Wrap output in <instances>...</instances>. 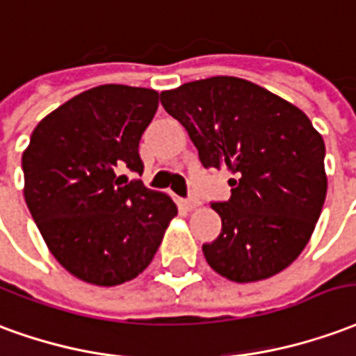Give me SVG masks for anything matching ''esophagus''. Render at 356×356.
I'll return each instance as SVG.
<instances>
[{
	"instance_id": "esophagus-1",
	"label": "esophagus",
	"mask_w": 356,
	"mask_h": 356,
	"mask_svg": "<svg viewBox=\"0 0 356 356\" xmlns=\"http://www.w3.org/2000/svg\"><path fill=\"white\" fill-rule=\"evenodd\" d=\"M180 204H181V209L188 210V212H191V210H195L201 203H199V199H193V197H189V199H184Z\"/></svg>"
}]
</instances>
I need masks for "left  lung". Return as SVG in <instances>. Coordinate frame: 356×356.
Masks as SVG:
<instances>
[{"mask_svg":"<svg viewBox=\"0 0 356 356\" xmlns=\"http://www.w3.org/2000/svg\"><path fill=\"white\" fill-rule=\"evenodd\" d=\"M161 104L186 127L204 168L233 175L232 197L212 203L222 232L203 245L209 266L235 282L261 281L290 266L326 199V152L309 118L227 75L163 90Z\"/></svg>","mask_w":356,"mask_h":356,"instance_id":"obj_1","label":"left lung"}]
</instances>
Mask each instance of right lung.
<instances>
[{
	"label": "right lung",
	"mask_w": 356,
	"mask_h": 356,
	"mask_svg": "<svg viewBox=\"0 0 356 356\" xmlns=\"http://www.w3.org/2000/svg\"><path fill=\"white\" fill-rule=\"evenodd\" d=\"M157 106L153 89L100 85L41 119L22 153L33 222L58 264L81 281L115 286L134 279L178 214L168 195L118 176L123 168L144 172L138 144Z\"/></svg>",
	"instance_id": "right-lung-1"
}]
</instances>
